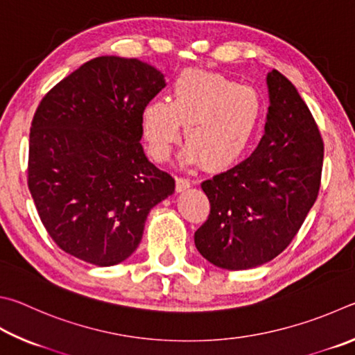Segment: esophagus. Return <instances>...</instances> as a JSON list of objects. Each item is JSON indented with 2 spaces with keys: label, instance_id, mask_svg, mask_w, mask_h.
Returning <instances> with one entry per match:
<instances>
[{
  "label": "esophagus",
  "instance_id": "34e87169",
  "mask_svg": "<svg viewBox=\"0 0 355 355\" xmlns=\"http://www.w3.org/2000/svg\"><path fill=\"white\" fill-rule=\"evenodd\" d=\"M190 185H191V182L189 178H176V190L178 191L187 190V189H190Z\"/></svg>",
  "mask_w": 355,
  "mask_h": 355
}]
</instances>
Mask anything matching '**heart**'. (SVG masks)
<instances>
[{
	"label": "heart",
	"instance_id": "b5f03b06",
	"mask_svg": "<svg viewBox=\"0 0 355 355\" xmlns=\"http://www.w3.org/2000/svg\"><path fill=\"white\" fill-rule=\"evenodd\" d=\"M262 101L256 89L216 73L190 70L173 87L171 101H149L141 114L143 135L157 162H165L181 137L189 145L182 159L223 170L243 157L256 137Z\"/></svg>",
	"mask_w": 355,
	"mask_h": 355
}]
</instances>
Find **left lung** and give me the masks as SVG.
Masks as SVG:
<instances>
[{"label":"left lung","instance_id":"left-lung-1","mask_svg":"<svg viewBox=\"0 0 355 355\" xmlns=\"http://www.w3.org/2000/svg\"><path fill=\"white\" fill-rule=\"evenodd\" d=\"M265 134L250 157L201 184L210 202L195 232L204 259L239 271L277 257L316 201L324 145L307 104L277 70L266 74Z\"/></svg>","mask_w":355,"mask_h":355}]
</instances>
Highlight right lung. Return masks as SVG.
I'll list each match as a JSON object with an SVG mask.
<instances>
[{"mask_svg":"<svg viewBox=\"0 0 355 355\" xmlns=\"http://www.w3.org/2000/svg\"><path fill=\"white\" fill-rule=\"evenodd\" d=\"M165 87L139 59L101 55L55 84L29 134L28 187L55 245L98 266L126 260L174 179L148 160L141 114Z\"/></svg>","mask_w":355,"mask_h":355,"instance_id":"1","label":"right lung"}]
</instances>
